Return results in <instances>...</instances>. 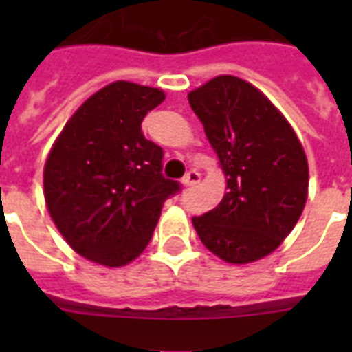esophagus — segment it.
I'll return each instance as SVG.
<instances>
[{
    "mask_svg": "<svg viewBox=\"0 0 352 352\" xmlns=\"http://www.w3.org/2000/svg\"><path fill=\"white\" fill-rule=\"evenodd\" d=\"M199 181H201V173L195 170L188 171L186 175L182 177V184H184V186H195Z\"/></svg>",
    "mask_w": 352,
    "mask_h": 352,
    "instance_id": "34e87169",
    "label": "esophagus"
}]
</instances>
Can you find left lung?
<instances>
[{
    "instance_id": "obj_1",
    "label": "left lung",
    "mask_w": 352,
    "mask_h": 352,
    "mask_svg": "<svg viewBox=\"0 0 352 352\" xmlns=\"http://www.w3.org/2000/svg\"><path fill=\"white\" fill-rule=\"evenodd\" d=\"M188 100L226 177L223 201L192 217L193 226L223 261H257L283 243L305 208L303 146L278 107L237 76H215Z\"/></svg>"
}]
</instances>
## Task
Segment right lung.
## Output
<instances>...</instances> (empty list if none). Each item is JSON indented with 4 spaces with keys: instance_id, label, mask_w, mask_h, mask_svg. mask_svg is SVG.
Here are the masks:
<instances>
[{
    "instance_id": "add662e5",
    "label": "right lung",
    "mask_w": 352,
    "mask_h": 352,
    "mask_svg": "<svg viewBox=\"0 0 352 352\" xmlns=\"http://www.w3.org/2000/svg\"><path fill=\"white\" fill-rule=\"evenodd\" d=\"M164 98L157 87L113 82L78 107L47 157V210L89 261L131 263L148 246L166 199L181 192L162 175V148L140 127Z\"/></svg>"
}]
</instances>
